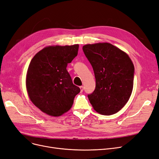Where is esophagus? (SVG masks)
<instances>
[{"instance_id": "obj_1", "label": "esophagus", "mask_w": 159, "mask_h": 159, "mask_svg": "<svg viewBox=\"0 0 159 159\" xmlns=\"http://www.w3.org/2000/svg\"><path fill=\"white\" fill-rule=\"evenodd\" d=\"M80 92H83L84 91V87L83 86H80Z\"/></svg>"}]
</instances>
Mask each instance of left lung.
<instances>
[{
  "instance_id": "1",
  "label": "left lung",
  "mask_w": 159,
  "mask_h": 159,
  "mask_svg": "<svg viewBox=\"0 0 159 159\" xmlns=\"http://www.w3.org/2000/svg\"><path fill=\"white\" fill-rule=\"evenodd\" d=\"M96 79L94 92L88 98L97 112L111 116L129 101L134 84V66L128 54L107 42L83 46Z\"/></svg>"
}]
</instances>
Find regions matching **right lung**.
Segmentation results:
<instances>
[{
    "label": "right lung",
    "mask_w": 159,
    "mask_h": 159,
    "mask_svg": "<svg viewBox=\"0 0 159 159\" xmlns=\"http://www.w3.org/2000/svg\"><path fill=\"white\" fill-rule=\"evenodd\" d=\"M78 49V44L49 46L38 52L30 62L26 75L29 97L50 116L59 117L70 110L74 97L80 92L66 70Z\"/></svg>",
    "instance_id": "1"
}]
</instances>
